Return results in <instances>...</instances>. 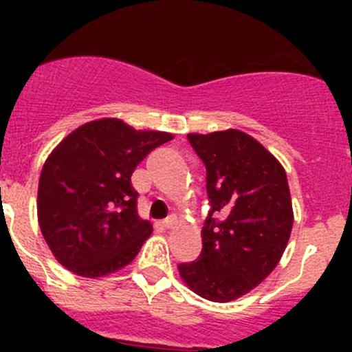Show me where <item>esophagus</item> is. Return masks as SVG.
Here are the masks:
<instances>
[{
  "instance_id": "34e87169",
  "label": "esophagus",
  "mask_w": 352,
  "mask_h": 352,
  "mask_svg": "<svg viewBox=\"0 0 352 352\" xmlns=\"http://www.w3.org/2000/svg\"><path fill=\"white\" fill-rule=\"evenodd\" d=\"M163 226H165L166 230H172V228H175V225H177V218L175 216H170V218H166L165 221L162 223Z\"/></svg>"
}]
</instances>
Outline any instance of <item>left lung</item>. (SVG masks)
<instances>
[{"mask_svg": "<svg viewBox=\"0 0 352 352\" xmlns=\"http://www.w3.org/2000/svg\"><path fill=\"white\" fill-rule=\"evenodd\" d=\"M187 140L208 170L211 211L201 255L180 264L179 274L204 300L228 303L261 285L285 254L294 219L286 170L243 131L190 133Z\"/></svg>", "mask_w": 352, "mask_h": 352, "instance_id": "8db88e82", "label": "left lung"}]
</instances>
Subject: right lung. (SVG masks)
Instances as JSON below:
<instances>
[{
  "instance_id": "obj_1",
  "label": "right lung",
  "mask_w": 352,
  "mask_h": 352,
  "mask_svg": "<svg viewBox=\"0 0 352 352\" xmlns=\"http://www.w3.org/2000/svg\"><path fill=\"white\" fill-rule=\"evenodd\" d=\"M170 140L105 117L76 127L51 151L38 179L37 218L63 267L98 279L134 261L153 225L138 214L131 175Z\"/></svg>"
}]
</instances>
